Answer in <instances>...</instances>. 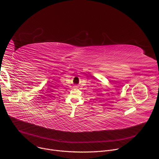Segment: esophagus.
I'll list each match as a JSON object with an SVG mask.
<instances>
[{"label":"esophagus","mask_w":159,"mask_h":159,"mask_svg":"<svg viewBox=\"0 0 159 159\" xmlns=\"http://www.w3.org/2000/svg\"><path fill=\"white\" fill-rule=\"evenodd\" d=\"M74 87H75V88H77V87H77V85H75V86H74Z\"/></svg>","instance_id":"esophagus-1"}]
</instances>
